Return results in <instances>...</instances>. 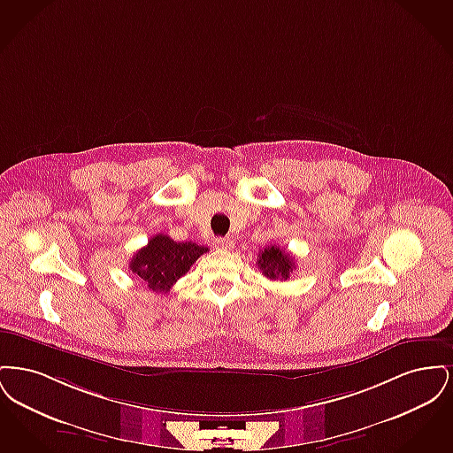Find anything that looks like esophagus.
<instances>
[{"mask_svg":"<svg viewBox=\"0 0 453 453\" xmlns=\"http://www.w3.org/2000/svg\"><path fill=\"white\" fill-rule=\"evenodd\" d=\"M214 242H216V248L220 250H231L234 246V242L229 237H217Z\"/></svg>","mask_w":453,"mask_h":453,"instance_id":"esophagus-1","label":"esophagus"}]
</instances>
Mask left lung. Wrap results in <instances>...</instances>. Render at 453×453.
<instances>
[{"label": "left lung", "instance_id": "left-lung-1", "mask_svg": "<svg viewBox=\"0 0 453 453\" xmlns=\"http://www.w3.org/2000/svg\"><path fill=\"white\" fill-rule=\"evenodd\" d=\"M258 268L270 280H288L292 270L296 268V261L283 248L272 244L261 251Z\"/></svg>", "mask_w": 453, "mask_h": 453}]
</instances>
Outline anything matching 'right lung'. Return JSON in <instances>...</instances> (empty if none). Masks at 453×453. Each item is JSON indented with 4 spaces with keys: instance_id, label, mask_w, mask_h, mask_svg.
<instances>
[{
    "instance_id": "obj_1",
    "label": "right lung",
    "mask_w": 453,
    "mask_h": 453,
    "mask_svg": "<svg viewBox=\"0 0 453 453\" xmlns=\"http://www.w3.org/2000/svg\"><path fill=\"white\" fill-rule=\"evenodd\" d=\"M207 251L209 248L198 246L192 241L176 242L166 234H156L132 257L129 268L144 280L150 290L163 294Z\"/></svg>"
}]
</instances>
